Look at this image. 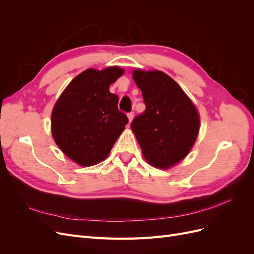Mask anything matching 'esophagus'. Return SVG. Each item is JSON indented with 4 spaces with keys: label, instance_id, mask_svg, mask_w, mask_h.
<instances>
[{
    "label": "esophagus",
    "instance_id": "obj_1",
    "mask_svg": "<svg viewBox=\"0 0 254 254\" xmlns=\"http://www.w3.org/2000/svg\"><path fill=\"white\" fill-rule=\"evenodd\" d=\"M133 117H134L133 112H130V113H128V114H127V118H128V121H129V123H131V122H132V120H133Z\"/></svg>",
    "mask_w": 254,
    "mask_h": 254
}]
</instances>
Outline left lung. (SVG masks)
I'll return each instance as SVG.
<instances>
[{"mask_svg": "<svg viewBox=\"0 0 254 254\" xmlns=\"http://www.w3.org/2000/svg\"><path fill=\"white\" fill-rule=\"evenodd\" d=\"M132 78L146 105L131 130L146 162L168 170L186 158L197 140L200 117L191 99L162 71L135 68Z\"/></svg>", "mask_w": 254, "mask_h": 254, "instance_id": "obj_1", "label": "left lung"}]
</instances>
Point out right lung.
I'll use <instances>...</instances> for the list:
<instances>
[{"mask_svg":"<svg viewBox=\"0 0 254 254\" xmlns=\"http://www.w3.org/2000/svg\"><path fill=\"white\" fill-rule=\"evenodd\" d=\"M124 74L120 66L88 68L67 84L51 115L53 139L59 149L80 166L101 163L124 131L126 114L110 84Z\"/></svg>","mask_w":254,"mask_h":254,"instance_id":"right-lung-1","label":"right lung"}]
</instances>
